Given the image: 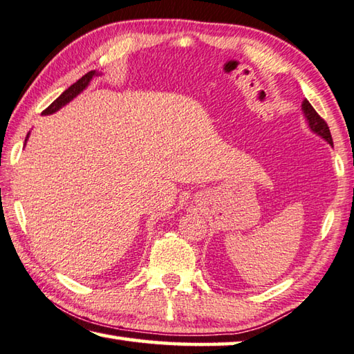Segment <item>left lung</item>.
Returning a JSON list of instances; mask_svg holds the SVG:
<instances>
[{"label":"left lung","instance_id":"left-lung-1","mask_svg":"<svg viewBox=\"0 0 354 354\" xmlns=\"http://www.w3.org/2000/svg\"><path fill=\"white\" fill-rule=\"evenodd\" d=\"M301 111H304V115L306 118V122H308V125H310L311 130L316 134H319L320 138H324L330 145H333V138H331L328 125H326V122L320 118L317 111L314 110L310 102H308L306 99L304 100V104H301Z\"/></svg>","mask_w":354,"mask_h":354}]
</instances>
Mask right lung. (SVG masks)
I'll list each match as a JSON object with an SVG mask.
<instances>
[{
	"label": "right lung",
	"instance_id": "add662e5",
	"mask_svg": "<svg viewBox=\"0 0 354 354\" xmlns=\"http://www.w3.org/2000/svg\"><path fill=\"white\" fill-rule=\"evenodd\" d=\"M95 75V71H89V73H86L85 75L82 77V79H79L77 80L74 85H71L66 91H63V94L60 95V97H57L53 104H50L46 110H44L41 114H53V113H55V111H59L62 106H65L66 104H69L71 100H73L75 95H79L83 89H85L86 86H88V83L91 82V79ZM28 138H29V134H28ZM28 138H26V140H28Z\"/></svg>",
	"mask_w": 354,
	"mask_h": 354
}]
</instances>
